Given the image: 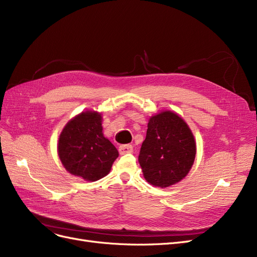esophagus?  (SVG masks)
I'll list each match as a JSON object with an SVG mask.
<instances>
[{"mask_svg": "<svg viewBox=\"0 0 257 257\" xmlns=\"http://www.w3.org/2000/svg\"><path fill=\"white\" fill-rule=\"evenodd\" d=\"M120 154H126L133 152V146L132 145H122L119 147Z\"/></svg>", "mask_w": 257, "mask_h": 257, "instance_id": "esophagus-1", "label": "esophagus"}]
</instances>
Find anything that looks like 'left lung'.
Masks as SVG:
<instances>
[{
    "label": "left lung",
    "mask_w": 257,
    "mask_h": 257,
    "mask_svg": "<svg viewBox=\"0 0 257 257\" xmlns=\"http://www.w3.org/2000/svg\"><path fill=\"white\" fill-rule=\"evenodd\" d=\"M195 154L192 132L177 113L163 111L151 116L138 155L148 182L167 188L181 181L189 174Z\"/></svg>",
    "instance_id": "obj_1"
}]
</instances>
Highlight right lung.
I'll return each mask as SVG.
<instances>
[{
  "label": "right lung",
  "mask_w": 257,
  "mask_h": 257,
  "mask_svg": "<svg viewBox=\"0 0 257 257\" xmlns=\"http://www.w3.org/2000/svg\"><path fill=\"white\" fill-rule=\"evenodd\" d=\"M102 131V116L95 111L82 112L66 124L58 153L68 173L96 181L110 172L119 152Z\"/></svg>",
  "instance_id": "add662e5"
}]
</instances>
